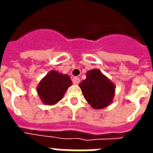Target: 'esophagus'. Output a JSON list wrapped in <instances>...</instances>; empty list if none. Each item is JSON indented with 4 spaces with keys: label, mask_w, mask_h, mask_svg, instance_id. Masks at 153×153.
Listing matches in <instances>:
<instances>
[{
    "label": "esophagus",
    "mask_w": 153,
    "mask_h": 153,
    "mask_svg": "<svg viewBox=\"0 0 153 153\" xmlns=\"http://www.w3.org/2000/svg\"><path fill=\"white\" fill-rule=\"evenodd\" d=\"M72 82H73V83H74V85H78V84L80 82V79H79V78L74 77V78L72 79Z\"/></svg>",
    "instance_id": "34e87169"
}]
</instances>
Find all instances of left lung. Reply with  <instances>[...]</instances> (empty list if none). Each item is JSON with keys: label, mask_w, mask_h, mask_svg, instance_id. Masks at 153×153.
I'll return each instance as SVG.
<instances>
[{"label": "left lung", "mask_w": 153, "mask_h": 153, "mask_svg": "<svg viewBox=\"0 0 153 153\" xmlns=\"http://www.w3.org/2000/svg\"><path fill=\"white\" fill-rule=\"evenodd\" d=\"M79 87L91 107L104 109L111 104L115 95V84L102 73L100 70H90L86 79L79 83Z\"/></svg>", "instance_id": "1"}]
</instances>
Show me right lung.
Listing matches in <instances>:
<instances>
[{"mask_svg": "<svg viewBox=\"0 0 153 153\" xmlns=\"http://www.w3.org/2000/svg\"><path fill=\"white\" fill-rule=\"evenodd\" d=\"M71 85L69 75L52 70L40 80L36 91L44 105H53L62 100L67 89Z\"/></svg>", "mask_w": 153, "mask_h": 153, "instance_id": "1", "label": "right lung"}]
</instances>
